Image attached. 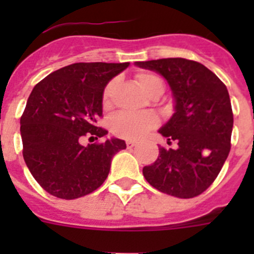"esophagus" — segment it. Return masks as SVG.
<instances>
[{
    "mask_svg": "<svg viewBox=\"0 0 254 254\" xmlns=\"http://www.w3.org/2000/svg\"><path fill=\"white\" fill-rule=\"evenodd\" d=\"M126 145H127V149H133L134 146H136V142H134V141H127V142H126Z\"/></svg>",
    "mask_w": 254,
    "mask_h": 254,
    "instance_id": "esophagus-1",
    "label": "esophagus"
}]
</instances>
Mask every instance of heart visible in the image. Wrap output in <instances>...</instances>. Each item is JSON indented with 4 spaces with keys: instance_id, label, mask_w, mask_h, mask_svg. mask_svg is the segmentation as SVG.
<instances>
[{
    "instance_id": "obj_1",
    "label": "heart",
    "mask_w": 254,
    "mask_h": 254,
    "mask_svg": "<svg viewBox=\"0 0 254 254\" xmlns=\"http://www.w3.org/2000/svg\"><path fill=\"white\" fill-rule=\"evenodd\" d=\"M137 85L141 90L146 95L156 90L164 91L163 81L158 76L152 73L141 72L136 76ZM116 82H108L103 93V104L107 107L111 100L112 91L114 89ZM158 125L156 116L150 112H118L112 116L109 121L112 133L116 134L117 137L126 138V140H138L147 133L150 129L155 128Z\"/></svg>"
}]
</instances>
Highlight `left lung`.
Returning a JSON list of instances; mask_svg holds the SVG:
<instances>
[{
    "mask_svg": "<svg viewBox=\"0 0 254 254\" xmlns=\"http://www.w3.org/2000/svg\"><path fill=\"white\" fill-rule=\"evenodd\" d=\"M134 64L160 73L174 98V113L159 133L177 147H159L155 163L143 167V177L163 193L198 196L216 179L230 151L233 112L228 89L196 61L163 58Z\"/></svg>",
    "mask_w": 254,
    "mask_h": 254,
    "instance_id": "obj_1",
    "label": "left lung"
}]
</instances>
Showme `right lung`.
Wrapping results in <instances>:
<instances>
[{
	"mask_svg": "<svg viewBox=\"0 0 254 254\" xmlns=\"http://www.w3.org/2000/svg\"><path fill=\"white\" fill-rule=\"evenodd\" d=\"M128 66L129 62L69 64L38 82L29 95L20 118L22 156L31 176L52 196L73 199L94 192L107 179L112 158L126 149L120 138L87 146L80 141L108 133L96 127L103 93Z\"/></svg>",
	"mask_w": 254,
	"mask_h": 254,
	"instance_id": "add662e5",
	"label": "right lung"
}]
</instances>
